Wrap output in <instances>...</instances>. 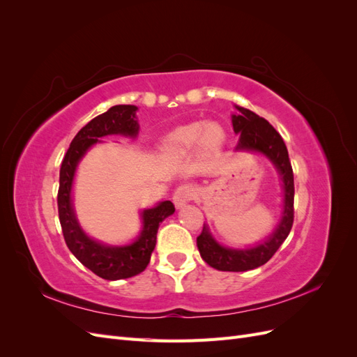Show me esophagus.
I'll use <instances>...</instances> for the list:
<instances>
[{
	"mask_svg": "<svg viewBox=\"0 0 357 357\" xmlns=\"http://www.w3.org/2000/svg\"><path fill=\"white\" fill-rule=\"evenodd\" d=\"M198 195V188L193 185H183L174 190V195H172V201H174L176 207L181 208L183 205L190 202L193 198Z\"/></svg>",
	"mask_w": 357,
	"mask_h": 357,
	"instance_id": "34e87169",
	"label": "esophagus"
}]
</instances>
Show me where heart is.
<instances>
[{"label": "heart", "mask_w": 357, "mask_h": 357, "mask_svg": "<svg viewBox=\"0 0 357 357\" xmlns=\"http://www.w3.org/2000/svg\"><path fill=\"white\" fill-rule=\"evenodd\" d=\"M225 132L223 129L210 123L204 126L202 123H193L180 128L174 134H171L164 146V152L168 158L188 156L199 147L204 153H215L223 146Z\"/></svg>", "instance_id": "b5f03b06"}]
</instances>
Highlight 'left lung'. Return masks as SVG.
Segmentation results:
<instances>
[{
    "label": "left lung",
    "instance_id": "1",
    "mask_svg": "<svg viewBox=\"0 0 357 357\" xmlns=\"http://www.w3.org/2000/svg\"><path fill=\"white\" fill-rule=\"evenodd\" d=\"M238 113L232 114L234 132L240 135L236 150L261 153L273 162L283 183V213L275 231L266 240L248 248H231L219 244L204 223L201 235L197 238L201 257L219 271H248L266 264L278 247L284 243L294 225V171L289 160L287 147L273 125L256 113L235 105Z\"/></svg>",
    "mask_w": 357,
    "mask_h": 357
}]
</instances>
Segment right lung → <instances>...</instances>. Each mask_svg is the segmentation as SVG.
Wrapping results in <instances>:
<instances>
[{
  "label": "right lung",
  "instance_id": "right-lung-1",
  "mask_svg": "<svg viewBox=\"0 0 357 357\" xmlns=\"http://www.w3.org/2000/svg\"><path fill=\"white\" fill-rule=\"evenodd\" d=\"M135 105H114L84 125L71 142L59 171L58 211L63 238L70 252L93 274L104 280H122L143 273L156 245V234L162 220L176 211L171 201H162L142 213V232L131 244L109 245L86 235L75 218L71 198L73 181L79 162L101 137L123 135L135 138L139 131Z\"/></svg>",
  "mask_w": 357,
  "mask_h": 357
}]
</instances>
